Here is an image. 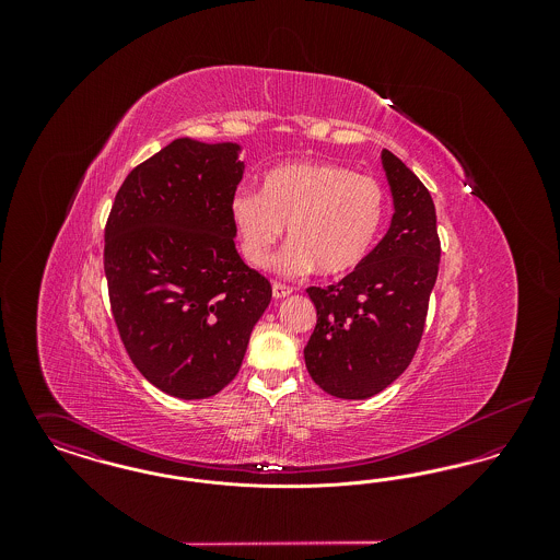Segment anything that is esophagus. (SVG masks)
I'll list each match as a JSON object with an SVG mask.
<instances>
[{
	"label": "esophagus",
	"mask_w": 560,
	"mask_h": 560,
	"mask_svg": "<svg viewBox=\"0 0 560 560\" xmlns=\"http://www.w3.org/2000/svg\"><path fill=\"white\" fill-rule=\"evenodd\" d=\"M292 293V288H288V285H283V283H272V298L275 300H281V298H288Z\"/></svg>",
	"instance_id": "obj_1"
}]
</instances>
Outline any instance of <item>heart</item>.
<instances>
[{
	"mask_svg": "<svg viewBox=\"0 0 560 560\" xmlns=\"http://www.w3.org/2000/svg\"><path fill=\"white\" fill-rule=\"evenodd\" d=\"M386 190L368 174L336 161H288L262 176L260 192L240 188L231 220L245 260L268 267L288 226L290 245L277 256L283 275L315 270L340 277L363 265L386 220Z\"/></svg>",
	"mask_w": 560,
	"mask_h": 560,
	"instance_id": "b5f03b06",
	"label": "heart"
}]
</instances>
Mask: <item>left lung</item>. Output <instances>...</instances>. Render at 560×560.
I'll list each match as a JSON object with an SVG mask.
<instances>
[{
    "instance_id": "8db88e82",
    "label": "left lung",
    "mask_w": 560,
    "mask_h": 560,
    "mask_svg": "<svg viewBox=\"0 0 560 560\" xmlns=\"http://www.w3.org/2000/svg\"><path fill=\"white\" fill-rule=\"evenodd\" d=\"M382 165L395 199L388 233L342 281L306 290L317 308L306 370L338 399H370L407 370L439 275L441 241L428 188L386 149Z\"/></svg>"
}]
</instances>
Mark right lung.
<instances>
[{"mask_svg": "<svg viewBox=\"0 0 560 560\" xmlns=\"http://www.w3.org/2000/svg\"><path fill=\"white\" fill-rule=\"evenodd\" d=\"M240 144L178 138L136 165L105 226V275L136 370L178 399H208L237 373L270 283L241 260L231 197Z\"/></svg>", "mask_w": 560, "mask_h": 560, "instance_id": "obj_1", "label": "right lung"}]
</instances>
